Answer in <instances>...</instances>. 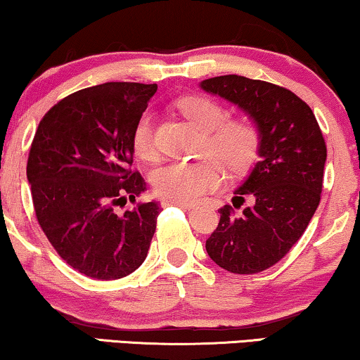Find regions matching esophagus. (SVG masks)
I'll return each mask as SVG.
<instances>
[{
    "label": "esophagus",
    "instance_id": "34e87169",
    "mask_svg": "<svg viewBox=\"0 0 360 360\" xmlns=\"http://www.w3.org/2000/svg\"><path fill=\"white\" fill-rule=\"evenodd\" d=\"M162 205H165V206L174 205V206H180V208H186V210L193 208V203H188V201H179V200H169V198L162 200Z\"/></svg>",
    "mask_w": 360,
    "mask_h": 360
}]
</instances>
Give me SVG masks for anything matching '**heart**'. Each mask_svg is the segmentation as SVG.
Returning a JSON list of instances; mask_svg holds the SVG:
<instances>
[{
    "mask_svg": "<svg viewBox=\"0 0 360 360\" xmlns=\"http://www.w3.org/2000/svg\"><path fill=\"white\" fill-rule=\"evenodd\" d=\"M186 120L203 132L208 154L218 157L231 170L243 172L257 157L260 134L252 122L245 120L225 121L226 111L218 103L205 96H186L176 103ZM132 147L141 159H154V115L142 112L132 132ZM223 169L214 160L169 162L152 172V185L164 198L196 201L206 191L221 185Z\"/></svg>",
    "mask_w": 360,
    "mask_h": 360,
    "instance_id": "obj_1",
    "label": "heart"
}]
</instances>
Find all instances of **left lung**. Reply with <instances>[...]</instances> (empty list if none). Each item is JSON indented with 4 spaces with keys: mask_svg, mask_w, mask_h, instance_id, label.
<instances>
[{
    "mask_svg": "<svg viewBox=\"0 0 360 360\" xmlns=\"http://www.w3.org/2000/svg\"><path fill=\"white\" fill-rule=\"evenodd\" d=\"M200 88L238 106L260 134L259 162L234 190L233 206L218 210L206 252L228 272H262L287 255L318 208L326 164L321 129L287 88L240 75L208 78Z\"/></svg>",
    "mask_w": 360,
    "mask_h": 360,
    "instance_id": "8db88e82",
    "label": "left lung"
}]
</instances>
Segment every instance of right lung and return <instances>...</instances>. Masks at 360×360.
Wrapping results in <instances>:
<instances>
[{
    "label": "right lung",
    "mask_w": 360,
    "mask_h": 360,
    "mask_svg": "<svg viewBox=\"0 0 360 360\" xmlns=\"http://www.w3.org/2000/svg\"><path fill=\"white\" fill-rule=\"evenodd\" d=\"M155 91L108 82L63 98L39 122L27 160L34 210L58 255L86 277L122 278L149 252L159 203L116 206L146 191L129 170L132 132Z\"/></svg>",
    "instance_id": "obj_1"
}]
</instances>
